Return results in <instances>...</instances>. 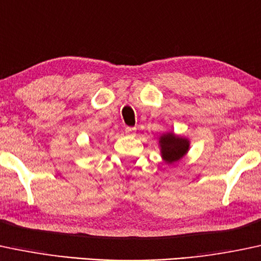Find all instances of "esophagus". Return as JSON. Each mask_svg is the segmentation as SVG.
Returning a JSON list of instances; mask_svg holds the SVG:
<instances>
[{
  "instance_id": "34e87169",
  "label": "esophagus",
  "mask_w": 261,
  "mask_h": 261,
  "mask_svg": "<svg viewBox=\"0 0 261 261\" xmlns=\"http://www.w3.org/2000/svg\"><path fill=\"white\" fill-rule=\"evenodd\" d=\"M124 130L128 136H134V134H136V128H133V127H125Z\"/></svg>"
}]
</instances>
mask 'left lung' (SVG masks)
<instances>
[{"label": "left lung", "mask_w": 261, "mask_h": 261, "mask_svg": "<svg viewBox=\"0 0 261 261\" xmlns=\"http://www.w3.org/2000/svg\"><path fill=\"white\" fill-rule=\"evenodd\" d=\"M162 148V156L166 163L172 164L180 160L189 150V140L175 136L174 133H166L159 140Z\"/></svg>", "instance_id": "8db88e82"}]
</instances>
